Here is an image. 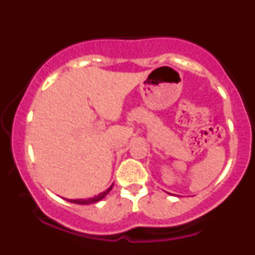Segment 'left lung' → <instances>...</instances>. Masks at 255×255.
Wrapping results in <instances>:
<instances>
[{"mask_svg":"<svg viewBox=\"0 0 255 255\" xmlns=\"http://www.w3.org/2000/svg\"><path fill=\"white\" fill-rule=\"evenodd\" d=\"M168 194H170V193H168Z\"/></svg>","mask_w":255,"mask_h":255,"instance_id":"1","label":"left lung"}]
</instances>
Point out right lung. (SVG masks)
<instances>
[{"label": "right lung", "instance_id": "add662e5", "mask_svg": "<svg viewBox=\"0 0 255 255\" xmlns=\"http://www.w3.org/2000/svg\"><path fill=\"white\" fill-rule=\"evenodd\" d=\"M114 186V184L110 186L107 191H105L103 193H100L99 195H97L95 197H91V198H87V200H83V198H79V200H67L68 202L70 203H75V204H80V205H88V204H94V203H97L103 200V198H105L106 196L108 195V193L112 191V188ZM66 200V198H64Z\"/></svg>", "mask_w": 255, "mask_h": 255}]
</instances>
